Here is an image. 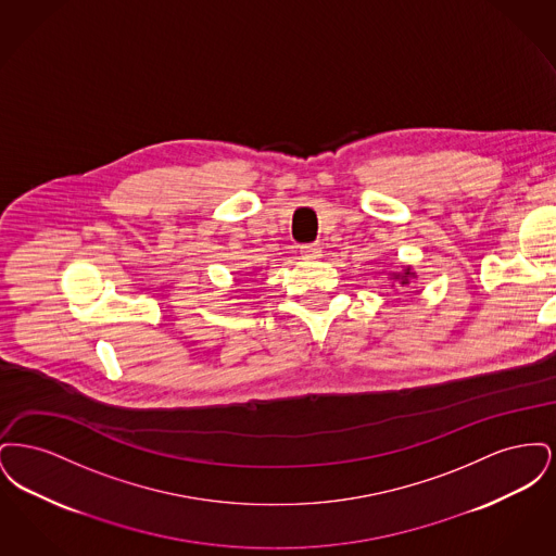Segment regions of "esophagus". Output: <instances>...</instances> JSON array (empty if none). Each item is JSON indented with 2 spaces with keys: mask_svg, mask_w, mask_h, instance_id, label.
<instances>
[{
  "mask_svg": "<svg viewBox=\"0 0 556 556\" xmlns=\"http://www.w3.org/2000/svg\"><path fill=\"white\" fill-rule=\"evenodd\" d=\"M300 254L306 261H317L323 256V248H320V243H306V245L300 248Z\"/></svg>",
  "mask_w": 556,
  "mask_h": 556,
  "instance_id": "esophagus-1",
  "label": "esophagus"
}]
</instances>
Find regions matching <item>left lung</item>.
<instances>
[{"label":"left lung","instance_id":"left-lung-1","mask_svg":"<svg viewBox=\"0 0 556 556\" xmlns=\"http://www.w3.org/2000/svg\"><path fill=\"white\" fill-rule=\"evenodd\" d=\"M388 279L392 281V288H394V283H396V290H404V288H408L415 279H417V273L413 270V266H400L397 270H390L388 273ZM404 293H408V291H404Z\"/></svg>","mask_w":556,"mask_h":556}]
</instances>
